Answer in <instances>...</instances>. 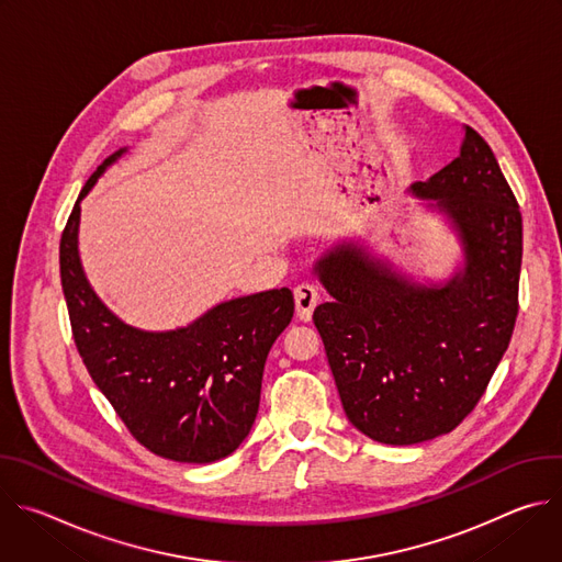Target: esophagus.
Segmentation results:
<instances>
[{"instance_id": "1", "label": "esophagus", "mask_w": 562, "mask_h": 562, "mask_svg": "<svg viewBox=\"0 0 562 562\" xmlns=\"http://www.w3.org/2000/svg\"><path fill=\"white\" fill-rule=\"evenodd\" d=\"M293 297H295V311H297V317L304 319V323H308L311 315H313V308L317 306L319 302V291L315 284L311 282H302L293 289Z\"/></svg>"}]
</instances>
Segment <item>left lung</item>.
<instances>
[{
    "instance_id": "1",
    "label": "left lung",
    "mask_w": 562,
    "mask_h": 562,
    "mask_svg": "<svg viewBox=\"0 0 562 562\" xmlns=\"http://www.w3.org/2000/svg\"><path fill=\"white\" fill-rule=\"evenodd\" d=\"M456 231L464 267L418 284L356 243L313 267L334 297L315 306L349 423L384 445L453 431L485 393L518 315L522 215L490 144L464 126L460 155L416 182Z\"/></svg>"
}]
</instances>
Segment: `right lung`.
<instances>
[{
	"label": "right lung",
	"mask_w": 562,
	"mask_h": 562,
	"mask_svg": "<svg viewBox=\"0 0 562 562\" xmlns=\"http://www.w3.org/2000/svg\"><path fill=\"white\" fill-rule=\"evenodd\" d=\"M126 148L79 193L59 243V273L75 347L133 438L176 462H213L249 436L267 356L293 317V293L271 289L209 308L189 327L142 331L106 308L77 251L79 202Z\"/></svg>",
	"instance_id": "right-lung-1"
}]
</instances>
